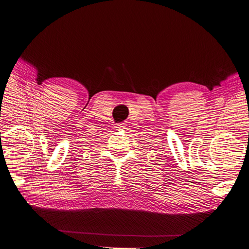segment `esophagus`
Masks as SVG:
<instances>
[{
    "label": "esophagus",
    "instance_id": "esophagus-1",
    "mask_svg": "<svg viewBox=\"0 0 249 249\" xmlns=\"http://www.w3.org/2000/svg\"><path fill=\"white\" fill-rule=\"evenodd\" d=\"M116 128H118L119 130H122V129H124V128H125V124H124V123L118 124V125H117V127H116Z\"/></svg>",
    "mask_w": 249,
    "mask_h": 249
}]
</instances>
